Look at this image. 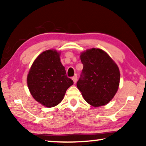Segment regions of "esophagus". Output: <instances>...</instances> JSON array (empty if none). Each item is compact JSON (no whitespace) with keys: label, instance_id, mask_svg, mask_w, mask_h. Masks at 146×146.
Returning a JSON list of instances; mask_svg holds the SVG:
<instances>
[{"label":"esophagus","instance_id":"1","mask_svg":"<svg viewBox=\"0 0 146 146\" xmlns=\"http://www.w3.org/2000/svg\"><path fill=\"white\" fill-rule=\"evenodd\" d=\"M72 80H73V82H74V84H75L77 82V80H78V77L75 75V76H73V78H72Z\"/></svg>","mask_w":146,"mask_h":146}]
</instances>
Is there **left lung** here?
<instances>
[{
  "instance_id": "1",
  "label": "left lung",
  "mask_w": 146,
  "mask_h": 146,
  "mask_svg": "<svg viewBox=\"0 0 146 146\" xmlns=\"http://www.w3.org/2000/svg\"><path fill=\"white\" fill-rule=\"evenodd\" d=\"M83 69L77 82L87 103L95 107L107 104L116 94L120 81L119 69L103 50L93 48L80 55Z\"/></svg>"
}]
</instances>
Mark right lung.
Instances as JSON below:
<instances>
[{"instance_id":"right-lung-1","label":"right lung","mask_w":146,"mask_h":146,"mask_svg":"<svg viewBox=\"0 0 146 146\" xmlns=\"http://www.w3.org/2000/svg\"><path fill=\"white\" fill-rule=\"evenodd\" d=\"M59 52L46 50L33 62L27 75V85L33 98L44 106L59 104L73 82L66 76Z\"/></svg>"}]
</instances>
